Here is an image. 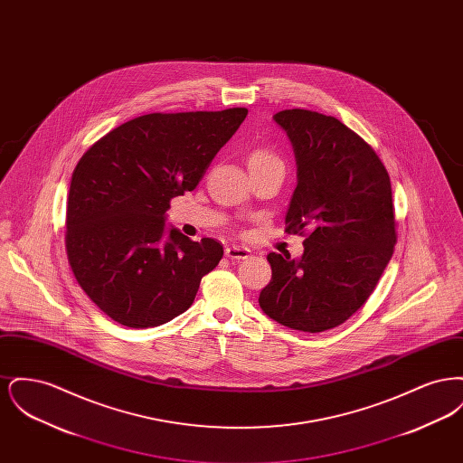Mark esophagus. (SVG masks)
<instances>
[{"label": "esophagus", "instance_id": "esophagus-1", "mask_svg": "<svg viewBox=\"0 0 463 463\" xmlns=\"http://www.w3.org/2000/svg\"><path fill=\"white\" fill-rule=\"evenodd\" d=\"M225 255L232 260H244L250 257V250L246 246H240V244H231L225 248Z\"/></svg>", "mask_w": 463, "mask_h": 463}]
</instances>
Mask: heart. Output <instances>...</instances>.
I'll return each mask as SVG.
<instances>
[{
  "instance_id": "1",
  "label": "heart",
  "mask_w": 463,
  "mask_h": 463,
  "mask_svg": "<svg viewBox=\"0 0 463 463\" xmlns=\"http://www.w3.org/2000/svg\"><path fill=\"white\" fill-rule=\"evenodd\" d=\"M281 163L279 156L276 155L274 151H270L269 147H255L250 155H248V166L250 165H257V163Z\"/></svg>"
}]
</instances>
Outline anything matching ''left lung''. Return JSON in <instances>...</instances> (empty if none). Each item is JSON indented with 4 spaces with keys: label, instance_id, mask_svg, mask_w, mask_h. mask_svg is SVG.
I'll return each mask as SVG.
<instances>
[{
    "label": "left lung",
    "instance_id": "1",
    "mask_svg": "<svg viewBox=\"0 0 463 463\" xmlns=\"http://www.w3.org/2000/svg\"><path fill=\"white\" fill-rule=\"evenodd\" d=\"M298 165L287 232L306 236L304 255L269 253L265 314L291 330L345 323L373 293L397 242L391 178L373 147L333 116L279 110Z\"/></svg>",
    "mask_w": 463,
    "mask_h": 463
}]
</instances>
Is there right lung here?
I'll use <instances>...</instances> for the list:
<instances>
[{"instance_id": "obj_1", "label": "right lung", "mask_w": 463, "mask_h": 463, "mask_svg": "<svg viewBox=\"0 0 463 463\" xmlns=\"http://www.w3.org/2000/svg\"><path fill=\"white\" fill-rule=\"evenodd\" d=\"M246 114H144L106 133L78 161L67 198V260L112 321L153 328L193 306L223 248L176 229L165 238V213L172 199L196 189Z\"/></svg>"}]
</instances>
